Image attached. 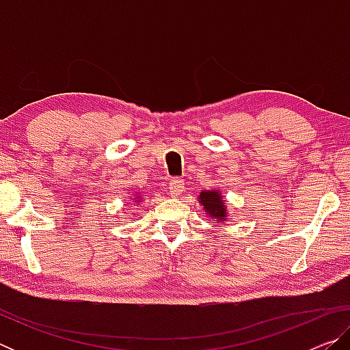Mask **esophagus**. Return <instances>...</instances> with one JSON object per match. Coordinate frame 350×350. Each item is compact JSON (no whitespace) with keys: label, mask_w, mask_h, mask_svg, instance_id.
Masks as SVG:
<instances>
[{"label":"esophagus","mask_w":350,"mask_h":350,"mask_svg":"<svg viewBox=\"0 0 350 350\" xmlns=\"http://www.w3.org/2000/svg\"><path fill=\"white\" fill-rule=\"evenodd\" d=\"M185 191V185H183V180L180 179H173L170 180V194L171 196H180V194Z\"/></svg>","instance_id":"esophagus-1"}]
</instances>
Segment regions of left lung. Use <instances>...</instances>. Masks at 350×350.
<instances>
[{"label":"left lung","mask_w":350,"mask_h":350,"mask_svg":"<svg viewBox=\"0 0 350 350\" xmlns=\"http://www.w3.org/2000/svg\"><path fill=\"white\" fill-rule=\"evenodd\" d=\"M199 204L204 206V210L208 213L213 221H216L215 224H224L227 221V210H225L222 196L217 189H204V191H200Z\"/></svg>","instance_id":"1"}]
</instances>
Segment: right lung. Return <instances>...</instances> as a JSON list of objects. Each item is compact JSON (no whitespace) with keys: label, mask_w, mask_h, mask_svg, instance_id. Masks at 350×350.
<instances>
[{"label":"right lung","mask_w":350,"mask_h":350,"mask_svg":"<svg viewBox=\"0 0 350 350\" xmlns=\"http://www.w3.org/2000/svg\"><path fill=\"white\" fill-rule=\"evenodd\" d=\"M137 199H139V196H137V198H135V200H137Z\"/></svg>","instance_id":"add662e5"}]
</instances>
